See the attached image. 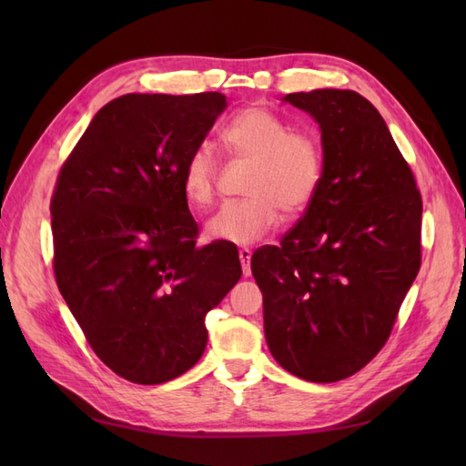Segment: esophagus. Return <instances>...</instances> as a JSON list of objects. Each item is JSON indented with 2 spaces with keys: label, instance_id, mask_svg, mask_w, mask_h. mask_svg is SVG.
Listing matches in <instances>:
<instances>
[{
  "label": "esophagus",
  "instance_id": "34e87169",
  "mask_svg": "<svg viewBox=\"0 0 466 466\" xmlns=\"http://www.w3.org/2000/svg\"><path fill=\"white\" fill-rule=\"evenodd\" d=\"M240 262H242V272L244 276H250V258H252V250L250 248H240L238 250Z\"/></svg>",
  "mask_w": 466,
  "mask_h": 466
}]
</instances>
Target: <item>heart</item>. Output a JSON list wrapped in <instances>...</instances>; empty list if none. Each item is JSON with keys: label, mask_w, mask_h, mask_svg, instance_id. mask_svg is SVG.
Wrapping results in <instances>:
<instances>
[{"label": "heart", "mask_w": 466, "mask_h": 466, "mask_svg": "<svg viewBox=\"0 0 466 466\" xmlns=\"http://www.w3.org/2000/svg\"><path fill=\"white\" fill-rule=\"evenodd\" d=\"M224 147L236 157L252 160L244 192L248 198L224 204L206 224L214 240L252 244L286 216L304 212L322 180V147L312 134L294 132L286 120L266 107H244L220 132ZM218 162L208 146L186 157L182 190L196 208L214 202Z\"/></svg>", "instance_id": "obj_1"}]
</instances>
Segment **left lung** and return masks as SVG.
I'll return each instance as SVG.
<instances>
[{"mask_svg":"<svg viewBox=\"0 0 466 466\" xmlns=\"http://www.w3.org/2000/svg\"><path fill=\"white\" fill-rule=\"evenodd\" d=\"M320 126L322 180L280 246L252 254L264 334L284 370L336 382L389 340L420 268L422 198L379 110L352 90L284 97Z\"/></svg>","mask_w":466,"mask_h":466,"instance_id":"1","label":"left lung"}]
</instances>
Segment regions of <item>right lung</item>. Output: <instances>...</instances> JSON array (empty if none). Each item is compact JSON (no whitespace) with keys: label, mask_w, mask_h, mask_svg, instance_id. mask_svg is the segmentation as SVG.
I'll return each instance as SVG.
<instances>
[{"label":"right lung","mask_w":466,"mask_h":466,"mask_svg":"<svg viewBox=\"0 0 466 466\" xmlns=\"http://www.w3.org/2000/svg\"><path fill=\"white\" fill-rule=\"evenodd\" d=\"M226 96L126 94L106 104L57 174L54 274L86 340L136 384L190 370L208 342L206 314L240 280L238 248L196 246L182 190Z\"/></svg>","instance_id":"right-lung-1"}]
</instances>
